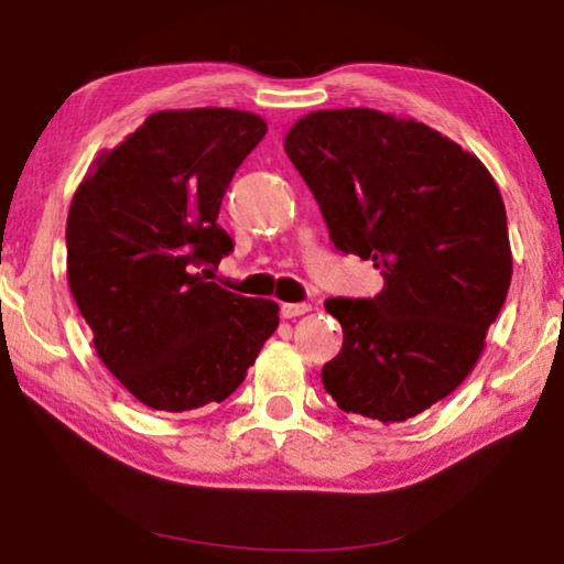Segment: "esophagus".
Masks as SVG:
<instances>
[{"instance_id": "34e87169", "label": "esophagus", "mask_w": 564, "mask_h": 564, "mask_svg": "<svg viewBox=\"0 0 564 564\" xmlns=\"http://www.w3.org/2000/svg\"><path fill=\"white\" fill-rule=\"evenodd\" d=\"M308 311H311V303H283L281 305L283 318H299V316H305Z\"/></svg>"}]
</instances>
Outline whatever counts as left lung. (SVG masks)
I'll return each mask as SVG.
<instances>
[{
    "instance_id": "left-lung-1",
    "label": "left lung",
    "mask_w": 564,
    "mask_h": 564,
    "mask_svg": "<svg viewBox=\"0 0 564 564\" xmlns=\"http://www.w3.org/2000/svg\"><path fill=\"white\" fill-rule=\"evenodd\" d=\"M283 149L343 253L386 279L376 299H328L343 348L323 366L340 410L403 423L473 373L512 279L508 216L490 171L415 119L323 109Z\"/></svg>"
}]
</instances>
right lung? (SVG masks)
Returning a JSON list of instances; mask_svg holds the SVG:
<instances>
[{
  "instance_id": "right-lung-1",
  "label": "right lung",
  "mask_w": 564,
  "mask_h": 564,
  "mask_svg": "<svg viewBox=\"0 0 564 564\" xmlns=\"http://www.w3.org/2000/svg\"><path fill=\"white\" fill-rule=\"evenodd\" d=\"M265 129L241 109L156 111L101 151L72 198L66 281L97 356L149 408L221 403L279 328V303L196 273L234 248L218 208Z\"/></svg>"
}]
</instances>
